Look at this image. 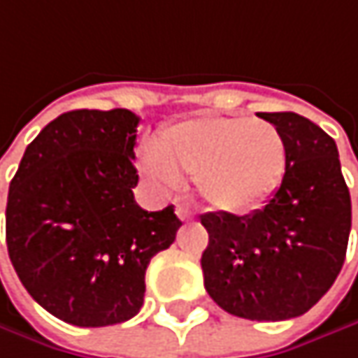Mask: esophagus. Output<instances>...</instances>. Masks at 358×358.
<instances>
[{
    "mask_svg": "<svg viewBox=\"0 0 358 358\" xmlns=\"http://www.w3.org/2000/svg\"><path fill=\"white\" fill-rule=\"evenodd\" d=\"M176 215H178L180 221H190L192 219V213L188 211L186 207H176Z\"/></svg>",
    "mask_w": 358,
    "mask_h": 358,
    "instance_id": "1",
    "label": "esophagus"
}]
</instances>
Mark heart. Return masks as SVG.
I'll return each instance as SVG.
<instances>
[{
	"mask_svg": "<svg viewBox=\"0 0 358 358\" xmlns=\"http://www.w3.org/2000/svg\"><path fill=\"white\" fill-rule=\"evenodd\" d=\"M153 186L174 190L180 174L194 176L215 211L245 215L266 205L287 168V143L273 122L250 116H192L164 127L155 147L139 153Z\"/></svg>",
	"mask_w": 358,
	"mask_h": 358,
	"instance_id": "1",
	"label": "heart"
}]
</instances>
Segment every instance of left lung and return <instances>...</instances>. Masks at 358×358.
Returning <instances> with one entry per match:
<instances>
[{
    "instance_id": "1",
    "label": "left lung",
    "mask_w": 358,
    "mask_h": 358,
    "mask_svg": "<svg viewBox=\"0 0 358 358\" xmlns=\"http://www.w3.org/2000/svg\"><path fill=\"white\" fill-rule=\"evenodd\" d=\"M287 143L280 186L258 211L207 213L201 266L221 309L256 322L303 315L334 285L350 234V192L334 139L295 113H258Z\"/></svg>"
}]
</instances>
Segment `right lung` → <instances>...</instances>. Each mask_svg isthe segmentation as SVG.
<instances>
[{
  "label": "right lung",
  "instance_id": "add662e5",
  "mask_svg": "<svg viewBox=\"0 0 358 358\" xmlns=\"http://www.w3.org/2000/svg\"><path fill=\"white\" fill-rule=\"evenodd\" d=\"M139 116L127 108L57 116L26 147L8 192L6 242L32 299L102 328L139 313L149 260L182 225L174 207L135 203Z\"/></svg>",
  "mask_w": 358,
  "mask_h": 358
}]
</instances>
